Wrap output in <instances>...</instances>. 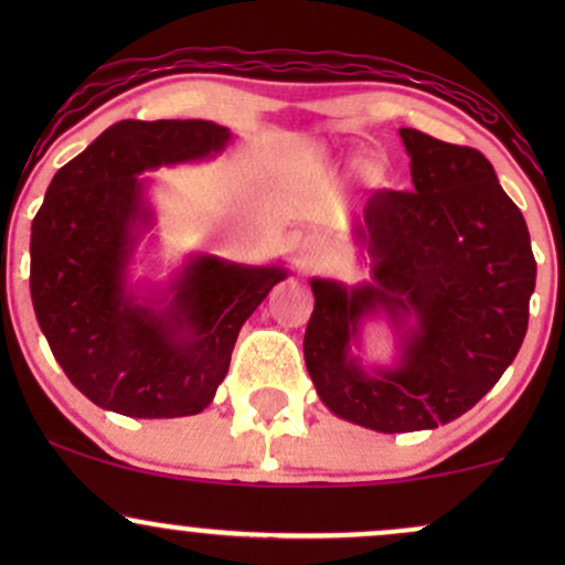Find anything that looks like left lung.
I'll return each mask as SVG.
<instances>
[{"instance_id":"1","label":"left lung","mask_w":565,"mask_h":565,"mask_svg":"<svg viewBox=\"0 0 565 565\" xmlns=\"http://www.w3.org/2000/svg\"><path fill=\"white\" fill-rule=\"evenodd\" d=\"M414 191H374L353 236L372 260L359 287L313 278L305 366L337 417L412 433L462 417L521 350L536 284L526 220L481 151L398 129ZM388 316L399 364L366 373L349 348Z\"/></svg>"}]
</instances>
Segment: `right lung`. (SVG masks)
Wrapping results in <instances>:
<instances>
[{"instance_id":"1","label":"right lung","mask_w":565,"mask_h":565,"mask_svg":"<svg viewBox=\"0 0 565 565\" xmlns=\"http://www.w3.org/2000/svg\"><path fill=\"white\" fill-rule=\"evenodd\" d=\"M228 127L125 119L55 172L31 223V302L55 361L93 404L138 419L199 414L231 366L238 329L287 270L191 257L170 287L127 284L153 223L146 170L215 157Z\"/></svg>"}]
</instances>
